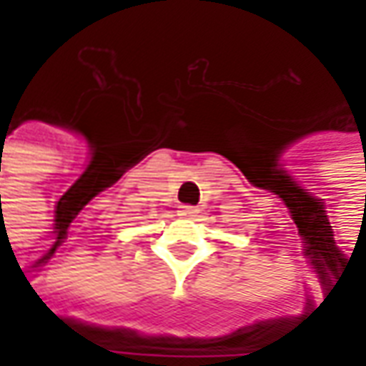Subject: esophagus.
Segmentation results:
<instances>
[{"label":"esophagus","mask_w":366,"mask_h":366,"mask_svg":"<svg viewBox=\"0 0 366 366\" xmlns=\"http://www.w3.org/2000/svg\"><path fill=\"white\" fill-rule=\"evenodd\" d=\"M196 214H198V209L194 206H180V212H178V215H182V217H192Z\"/></svg>","instance_id":"1"}]
</instances>
